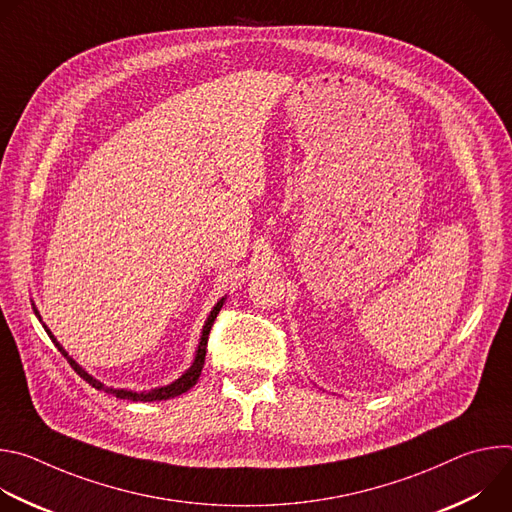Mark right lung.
<instances>
[{
    "mask_svg": "<svg viewBox=\"0 0 512 512\" xmlns=\"http://www.w3.org/2000/svg\"><path fill=\"white\" fill-rule=\"evenodd\" d=\"M223 304H225V298L216 302V306L212 308V312L208 314V318H206V322H204V326H202V336H200V342H198V348H196V356H194L192 367H190V369H188L180 379H176L174 383H170V385H166V387L152 389V391H141V393H137V391H127V389H113V387H105L101 381H97L95 377H91V375L81 367V364H79L75 358H70V356H68V352H66V350L60 346V342L52 336V332L48 330V326H46V324H42V326H44L46 334L52 338V342L56 344V348H58V350L64 354V358L70 362V367L75 369V373H77V375H81V379H85L91 387H95L97 391H105V393H109V395H113V397H117V399L150 403V401H164V399L178 397V395L186 393L188 389H192V387L196 385V381H198V377H200V373H202V367H204V356H206V342H208V334H210V328H212V324H214V320H216V314L221 312ZM34 312H36V316L40 318V314H38L36 306H34ZM40 322H42V320H40Z\"/></svg>",
    "mask_w": 512,
    "mask_h": 512,
    "instance_id": "right-lung-1",
    "label": "right lung"
}]
</instances>
